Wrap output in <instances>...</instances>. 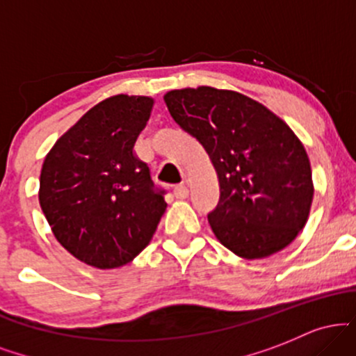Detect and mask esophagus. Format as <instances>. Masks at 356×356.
<instances>
[{
	"label": "esophagus",
	"instance_id": "obj_1",
	"mask_svg": "<svg viewBox=\"0 0 356 356\" xmlns=\"http://www.w3.org/2000/svg\"><path fill=\"white\" fill-rule=\"evenodd\" d=\"M174 194L177 199H186L189 195V189H187L186 184H179V186H175Z\"/></svg>",
	"mask_w": 356,
	"mask_h": 356
}]
</instances>
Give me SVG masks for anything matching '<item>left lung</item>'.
Returning <instances> with one entry per match:
<instances>
[{
	"instance_id": "1",
	"label": "left lung",
	"mask_w": 356,
	"mask_h": 356,
	"mask_svg": "<svg viewBox=\"0 0 356 356\" xmlns=\"http://www.w3.org/2000/svg\"><path fill=\"white\" fill-rule=\"evenodd\" d=\"M164 102L218 172L219 204L207 219L219 243L244 259L289 246L308 220L314 187L308 154L288 124L234 90H170Z\"/></svg>"
}]
</instances>
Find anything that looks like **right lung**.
Listing matches in <instances>:
<instances>
[{
    "mask_svg": "<svg viewBox=\"0 0 356 356\" xmlns=\"http://www.w3.org/2000/svg\"><path fill=\"white\" fill-rule=\"evenodd\" d=\"M154 99L113 95L92 107L44 157L38 199L58 243L99 269L130 263L152 239L167 204L134 154Z\"/></svg>",
    "mask_w": 356,
    "mask_h": 356,
    "instance_id": "right-lung-1",
    "label": "right lung"
}]
</instances>
